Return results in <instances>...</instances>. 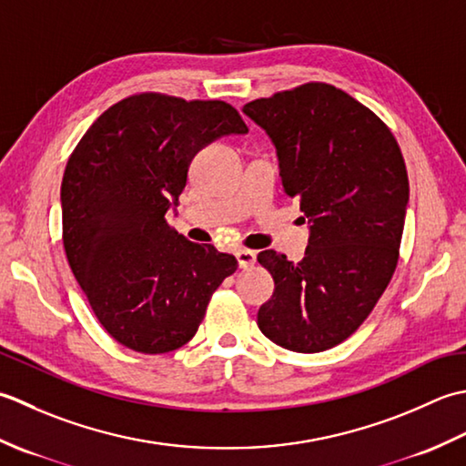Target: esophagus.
<instances>
[{
  "label": "esophagus",
  "instance_id": "esophagus-1",
  "mask_svg": "<svg viewBox=\"0 0 466 466\" xmlns=\"http://www.w3.org/2000/svg\"><path fill=\"white\" fill-rule=\"evenodd\" d=\"M235 258H237V263H239L241 269H249V268H253L255 261H258V253L251 249H237Z\"/></svg>",
  "mask_w": 466,
  "mask_h": 466
}]
</instances>
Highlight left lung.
<instances>
[{
    "mask_svg": "<svg viewBox=\"0 0 466 466\" xmlns=\"http://www.w3.org/2000/svg\"><path fill=\"white\" fill-rule=\"evenodd\" d=\"M243 112L273 140L283 191L309 223L299 263L258 255L275 281L258 326L291 352H324L362 326L394 275L408 205L400 147L372 110L324 82Z\"/></svg>",
    "mask_w": 466,
    "mask_h": 466,
    "instance_id": "obj_1",
    "label": "left lung"
}]
</instances>
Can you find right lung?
I'll use <instances>...</instances> for the list:
<instances>
[{"mask_svg": "<svg viewBox=\"0 0 466 466\" xmlns=\"http://www.w3.org/2000/svg\"><path fill=\"white\" fill-rule=\"evenodd\" d=\"M249 130L231 104L142 92L110 106L76 145L62 178L66 258L108 334L140 354L191 339L237 259L167 223L195 155Z\"/></svg>", "mask_w": 466, "mask_h": 466, "instance_id": "right-lung-1", "label": "right lung"}]
</instances>
